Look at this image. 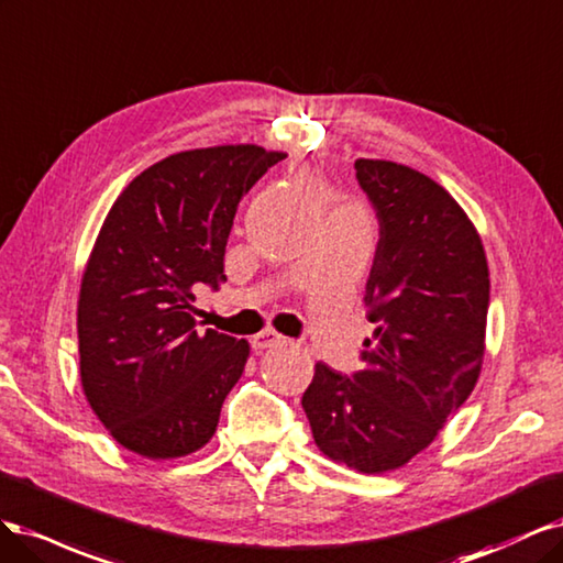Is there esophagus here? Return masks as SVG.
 Wrapping results in <instances>:
<instances>
[{
  "instance_id": "obj_1",
  "label": "esophagus",
  "mask_w": 563,
  "mask_h": 563,
  "mask_svg": "<svg viewBox=\"0 0 563 563\" xmlns=\"http://www.w3.org/2000/svg\"><path fill=\"white\" fill-rule=\"evenodd\" d=\"M280 341H285L283 334H278L276 330H264L260 334L252 336V349H255L257 353H262L264 349H271V346H278Z\"/></svg>"
}]
</instances>
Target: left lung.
<instances>
[{"mask_svg": "<svg viewBox=\"0 0 563 563\" xmlns=\"http://www.w3.org/2000/svg\"><path fill=\"white\" fill-rule=\"evenodd\" d=\"M376 210L365 287V369L318 362L301 397L324 456L380 475L423 451L473 393L484 357L488 266L477 229L428 175L393 161H355Z\"/></svg>", "mask_w": 563, "mask_h": 563, "instance_id": "obj_1", "label": "left lung"}]
</instances>
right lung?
<instances>
[{"label":"right lung","instance_id":"1","mask_svg":"<svg viewBox=\"0 0 563 563\" xmlns=\"http://www.w3.org/2000/svg\"><path fill=\"white\" fill-rule=\"evenodd\" d=\"M285 154L257 144L163 158L121 191L84 271L81 386L112 438L144 459L210 442L250 346L194 320L196 292L224 280V250L250 187Z\"/></svg>","mask_w":563,"mask_h":563}]
</instances>
